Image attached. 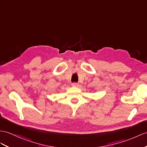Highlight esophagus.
<instances>
[{"mask_svg":"<svg viewBox=\"0 0 147 147\" xmlns=\"http://www.w3.org/2000/svg\"><path fill=\"white\" fill-rule=\"evenodd\" d=\"M71 85H72L73 87H78V84H77V83H72V84H71Z\"/></svg>","mask_w":147,"mask_h":147,"instance_id":"1","label":"esophagus"}]
</instances>
